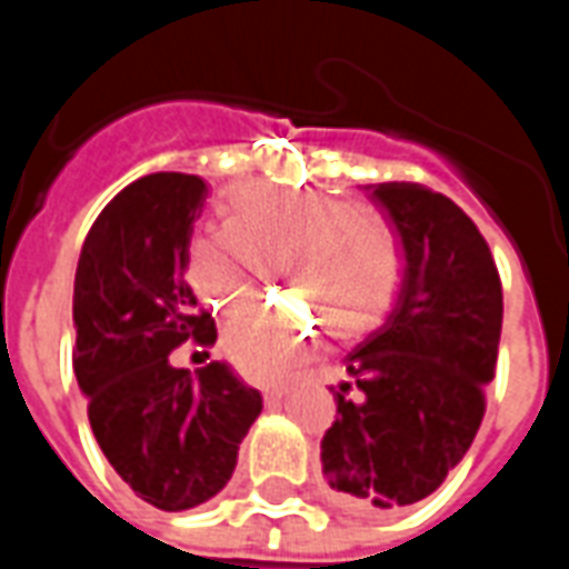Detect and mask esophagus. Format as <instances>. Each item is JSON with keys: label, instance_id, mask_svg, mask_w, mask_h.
Here are the masks:
<instances>
[{"label": "esophagus", "instance_id": "esophagus-1", "mask_svg": "<svg viewBox=\"0 0 569 569\" xmlns=\"http://www.w3.org/2000/svg\"><path fill=\"white\" fill-rule=\"evenodd\" d=\"M286 393H289V387H264V393L261 396H264V402H268V406H277Z\"/></svg>", "mask_w": 569, "mask_h": 569}]
</instances>
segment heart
Returning a JSON list of instances; mask_svg holds the SVG:
<instances>
[{"label":"heart","instance_id":"1","mask_svg":"<svg viewBox=\"0 0 569 569\" xmlns=\"http://www.w3.org/2000/svg\"><path fill=\"white\" fill-rule=\"evenodd\" d=\"M224 231L198 234L186 249V280L210 308L243 305L259 277L249 247L280 261L286 280L332 338L369 332L402 283V252L362 207L317 191L237 186L222 200ZM313 320L280 308H252L224 326V359L252 381H273L305 357Z\"/></svg>","mask_w":569,"mask_h":569}]
</instances>
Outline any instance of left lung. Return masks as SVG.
Instances as JSON below:
<instances>
[{
	"label": "left lung",
	"mask_w": 569,
	"mask_h": 569,
	"mask_svg": "<svg viewBox=\"0 0 569 569\" xmlns=\"http://www.w3.org/2000/svg\"><path fill=\"white\" fill-rule=\"evenodd\" d=\"M406 252L396 308L345 359L322 478L353 512L423 500L463 460L485 418L502 329L488 240L451 198L418 182L369 186ZM358 396L349 399V390Z\"/></svg>",
	"instance_id": "8db88e82"
}]
</instances>
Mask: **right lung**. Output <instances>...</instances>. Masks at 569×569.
<instances>
[{
    "label": "right lung",
    "mask_w": 569,
    "mask_h": 569,
    "mask_svg": "<svg viewBox=\"0 0 569 569\" xmlns=\"http://www.w3.org/2000/svg\"><path fill=\"white\" fill-rule=\"evenodd\" d=\"M207 182L151 173L106 203L76 268L72 369L97 445L140 500L163 512L228 485L261 393L224 362L173 369L186 341L212 345L216 322L186 283V249Z\"/></svg>",
    "instance_id": "1"
}]
</instances>
